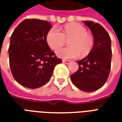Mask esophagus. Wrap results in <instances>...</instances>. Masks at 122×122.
Returning <instances> with one entry per match:
<instances>
[{
    "mask_svg": "<svg viewBox=\"0 0 122 122\" xmlns=\"http://www.w3.org/2000/svg\"><path fill=\"white\" fill-rule=\"evenodd\" d=\"M62 62H63L64 64H69V63L71 62V61H70V60H62Z\"/></svg>",
    "mask_w": 122,
    "mask_h": 122,
    "instance_id": "1",
    "label": "esophagus"
}]
</instances>
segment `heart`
Listing matches in <instances>:
<instances>
[{
	"label": "heart",
	"mask_w": 122,
	"mask_h": 122,
	"mask_svg": "<svg viewBox=\"0 0 122 122\" xmlns=\"http://www.w3.org/2000/svg\"><path fill=\"white\" fill-rule=\"evenodd\" d=\"M68 40V47L59 49L63 46L65 40ZM47 44L51 49L56 50V55L64 59H72L88 55L94 46V38L87 33L83 25L78 24H70L65 25L62 33L53 27L46 35Z\"/></svg>",
	"instance_id": "b5f03b06"
}]
</instances>
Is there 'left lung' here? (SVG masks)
Segmentation results:
<instances>
[{"instance_id":"8db88e82","label":"left lung","mask_w":122,"mask_h":122,"mask_svg":"<svg viewBox=\"0 0 122 122\" xmlns=\"http://www.w3.org/2000/svg\"><path fill=\"white\" fill-rule=\"evenodd\" d=\"M83 22L92 32L94 46L88 55L76 62L79 66L78 70L71 75V80L80 90L92 92L101 88L109 75L112 57L111 40L100 24L91 21Z\"/></svg>"}]
</instances>
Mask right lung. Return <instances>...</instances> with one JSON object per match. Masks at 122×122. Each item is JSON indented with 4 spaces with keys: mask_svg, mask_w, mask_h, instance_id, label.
<instances>
[{
    "mask_svg": "<svg viewBox=\"0 0 122 122\" xmlns=\"http://www.w3.org/2000/svg\"><path fill=\"white\" fill-rule=\"evenodd\" d=\"M51 25L46 20L25 19L13 32L8 49L10 66L21 86L30 89L42 87L51 79L55 67L62 62L46 41Z\"/></svg>",
    "mask_w": 122,
    "mask_h": 122,
    "instance_id": "1",
    "label": "right lung"
}]
</instances>
